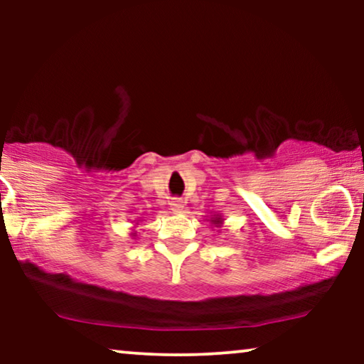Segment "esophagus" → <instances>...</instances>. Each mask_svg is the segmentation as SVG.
<instances>
[{
	"instance_id": "34e87169",
	"label": "esophagus",
	"mask_w": 364,
	"mask_h": 364,
	"mask_svg": "<svg viewBox=\"0 0 364 364\" xmlns=\"http://www.w3.org/2000/svg\"><path fill=\"white\" fill-rule=\"evenodd\" d=\"M171 208L173 212H181L183 208V202L181 200V198H173L172 203H171Z\"/></svg>"
}]
</instances>
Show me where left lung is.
I'll use <instances>...</instances> for the list:
<instances>
[{
    "label": "left lung",
    "instance_id": "1",
    "mask_svg": "<svg viewBox=\"0 0 364 364\" xmlns=\"http://www.w3.org/2000/svg\"><path fill=\"white\" fill-rule=\"evenodd\" d=\"M210 223L213 227H222L223 225L222 215H218V213H213V215L210 217Z\"/></svg>",
    "mask_w": 364,
    "mask_h": 364
}]
</instances>
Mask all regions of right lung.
<instances>
[{
	"label": "right lung",
	"instance_id": "1",
	"mask_svg": "<svg viewBox=\"0 0 364 364\" xmlns=\"http://www.w3.org/2000/svg\"><path fill=\"white\" fill-rule=\"evenodd\" d=\"M136 225H139V223H136ZM131 235H132V237H136V235H137V232H136V227H132V232H131Z\"/></svg>",
	"mask_w": 364,
	"mask_h": 364
}]
</instances>
